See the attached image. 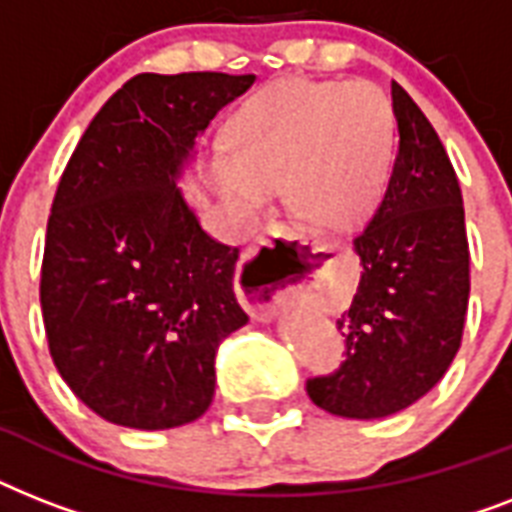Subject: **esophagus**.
Listing matches in <instances>:
<instances>
[{"instance_id":"obj_1","label":"esophagus","mask_w":512,"mask_h":512,"mask_svg":"<svg viewBox=\"0 0 512 512\" xmlns=\"http://www.w3.org/2000/svg\"><path fill=\"white\" fill-rule=\"evenodd\" d=\"M273 236H284V239H297V233L279 231ZM239 297L244 308L252 313V319L268 321L289 303V292L295 287H289L287 281L271 273L265 268V263L257 257V249H247L239 260Z\"/></svg>"}]
</instances>
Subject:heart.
<instances>
[{
  "mask_svg": "<svg viewBox=\"0 0 512 512\" xmlns=\"http://www.w3.org/2000/svg\"><path fill=\"white\" fill-rule=\"evenodd\" d=\"M393 148L396 116L374 82L281 79L233 114L207 177L241 225L255 223L281 188L303 223L350 231L380 204Z\"/></svg>",
  "mask_w": 512,
  "mask_h": 512,
  "instance_id": "heart-1",
  "label": "heart"
}]
</instances>
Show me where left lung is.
Segmentation results:
<instances>
[{
  "label": "left lung",
  "mask_w": 512,
  "mask_h": 512,
  "mask_svg": "<svg viewBox=\"0 0 512 512\" xmlns=\"http://www.w3.org/2000/svg\"><path fill=\"white\" fill-rule=\"evenodd\" d=\"M398 151L380 207L353 239L361 260L353 303L337 327L345 361L305 390L350 420H380L412 406L457 356L470 295L465 207L454 167L401 84H390Z\"/></svg>",
  "instance_id": "left-lung-1"
}]
</instances>
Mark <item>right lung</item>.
Wrapping results in <instances>:
<instances>
[{
  "label": "right lung",
  "instance_id": "obj_1",
  "mask_svg": "<svg viewBox=\"0 0 512 512\" xmlns=\"http://www.w3.org/2000/svg\"><path fill=\"white\" fill-rule=\"evenodd\" d=\"M255 76L138 74L100 108L60 177L42 260L44 332L60 377L103 420L167 430L215 396V353L249 321L177 180L217 111Z\"/></svg>",
  "mask_w": 512,
  "mask_h": 512
}]
</instances>
